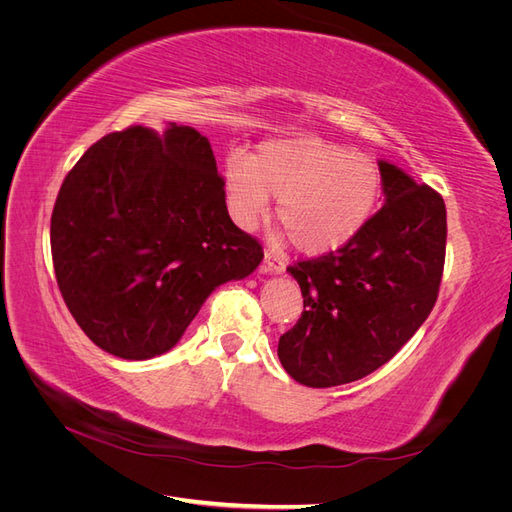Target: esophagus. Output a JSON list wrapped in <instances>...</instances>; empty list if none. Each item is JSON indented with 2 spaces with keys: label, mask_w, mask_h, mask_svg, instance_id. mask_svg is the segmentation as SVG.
Here are the masks:
<instances>
[{
  "label": "esophagus",
  "mask_w": 512,
  "mask_h": 512,
  "mask_svg": "<svg viewBox=\"0 0 512 512\" xmlns=\"http://www.w3.org/2000/svg\"><path fill=\"white\" fill-rule=\"evenodd\" d=\"M284 269H286L284 258L280 254L267 250L265 260H262V271H265V273H282Z\"/></svg>",
  "instance_id": "obj_1"
}]
</instances>
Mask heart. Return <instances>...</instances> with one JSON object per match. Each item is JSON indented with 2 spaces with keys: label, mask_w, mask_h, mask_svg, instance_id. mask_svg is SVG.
<instances>
[{
  "label": "heart",
  "mask_w": 512,
  "mask_h": 512,
  "mask_svg": "<svg viewBox=\"0 0 512 512\" xmlns=\"http://www.w3.org/2000/svg\"><path fill=\"white\" fill-rule=\"evenodd\" d=\"M230 209L254 228L277 196V220L303 254H327L365 228L382 196L378 162L318 136L267 141L258 156L226 162Z\"/></svg>",
  "instance_id": "obj_1"
}]
</instances>
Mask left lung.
Here are the masks:
<instances>
[{
	"instance_id": "1",
	"label": "left lung",
	"mask_w": 512,
	"mask_h": 512,
	"mask_svg": "<svg viewBox=\"0 0 512 512\" xmlns=\"http://www.w3.org/2000/svg\"><path fill=\"white\" fill-rule=\"evenodd\" d=\"M386 203L335 252L288 267L303 314L277 356L312 389L361 380L393 359L438 301L446 256V207L427 183L380 162Z\"/></svg>"
}]
</instances>
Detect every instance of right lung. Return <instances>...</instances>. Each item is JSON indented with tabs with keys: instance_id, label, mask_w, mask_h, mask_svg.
I'll return each mask as SVG.
<instances>
[{
	"instance_id": "add662e5",
	"label": "right lung",
	"mask_w": 512,
	"mask_h": 512,
	"mask_svg": "<svg viewBox=\"0 0 512 512\" xmlns=\"http://www.w3.org/2000/svg\"><path fill=\"white\" fill-rule=\"evenodd\" d=\"M207 136L170 123L111 132L61 183L51 254L61 297L98 348H173L209 294L250 275L262 243L230 220Z\"/></svg>"
}]
</instances>
